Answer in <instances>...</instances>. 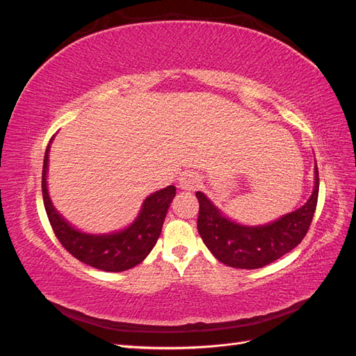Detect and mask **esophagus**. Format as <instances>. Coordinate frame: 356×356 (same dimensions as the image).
I'll list each match as a JSON object with an SVG mask.
<instances>
[{"label":"esophagus","instance_id":"34e87169","mask_svg":"<svg viewBox=\"0 0 356 356\" xmlns=\"http://www.w3.org/2000/svg\"><path fill=\"white\" fill-rule=\"evenodd\" d=\"M199 187V178L193 172H186L179 177V188L186 191H193Z\"/></svg>","mask_w":356,"mask_h":356}]
</instances>
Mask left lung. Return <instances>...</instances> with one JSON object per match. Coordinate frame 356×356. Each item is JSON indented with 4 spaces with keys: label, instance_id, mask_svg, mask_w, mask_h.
Returning <instances> with one entry per match:
<instances>
[{
    "label": "left lung",
    "instance_id": "8db88e82",
    "mask_svg": "<svg viewBox=\"0 0 356 356\" xmlns=\"http://www.w3.org/2000/svg\"><path fill=\"white\" fill-rule=\"evenodd\" d=\"M319 193V174L315 166V188L310 199L294 212L258 227L233 222L197 191V230L203 243L218 261L236 268H260L276 261L305 239L314 220Z\"/></svg>",
    "mask_w": 356,
    "mask_h": 356
}]
</instances>
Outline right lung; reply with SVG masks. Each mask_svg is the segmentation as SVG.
<instances>
[{"label": "right lung", "instance_id": "obj_1", "mask_svg": "<svg viewBox=\"0 0 356 356\" xmlns=\"http://www.w3.org/2000/svg\"><path fill=\"white\" fill-rule=\"evenodd\" d=\"M49 149L50 144L47 145L44 163H42V200H44L51 229L60 245L81 263L104 272H124L143 263L159 239L168 208L172 199L175 197L177 188L168 186L149 195L144 200L138 218L122 232L113 234L81 233L63 220L50 202L46 182Z\"/></svg>", "mask_w": 356, "mask_h": 356}]
</instances>
